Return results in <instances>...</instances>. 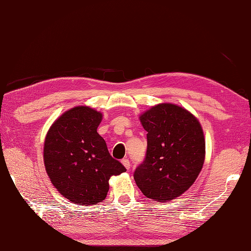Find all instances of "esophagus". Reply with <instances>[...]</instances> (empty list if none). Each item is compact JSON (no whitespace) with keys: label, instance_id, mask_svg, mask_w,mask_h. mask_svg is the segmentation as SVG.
Returning <instances> with one entry per match:
<instances>
[{"label":"esophagus","instance_id":"obj_1","mask_svg":"<svg viewBox=\"0 0 251 251\" xmlns=\"http://www.w3.org/2000/svg\"><path fill=\"white\" fill-rule=\"evenodd\" d=\"M122 165H124V166L127 169V170H129L130 169V167H131V164H130V160L129 159H122Z\"/></svg>","mask_w":251,"mask_h":251}]
</instances>
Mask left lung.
<instances>
[{"label":"left lung","instance_id":"1","mask_svg":"<svg viewBox=\"0 0 251 251\" xmlns=\"http://www.w3.org/2000/svg\"><path fill=\"white\" fill-rule=\"evenodd\" d=\"M139 118L148 132V151L134 180L149 199L172 201L192 186L204 164L201 124L186 108L170 102L157 103Z\"/></svg>","mask_w":251,"mask_h":251}]
</instances>
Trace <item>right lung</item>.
Segmentation results:
<instances>
[{"mask_svg":"<svg viewBox=\"0 0 251 251\" xmlns=\"http://www.w3.org/2000/svg\"><path fill=\"white\" fill-rule=\"evenodd\" d=\"M101 120L100 111L76 106L63 112L47 132V175L56 190L74 204H98L107 197L110 177L126 172L98 134Z\"/></svg>","mask_w":251,"mask_h":251,"instance_id":"right-lung-1","label":"right lung"}]
</instances>
